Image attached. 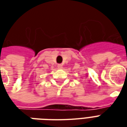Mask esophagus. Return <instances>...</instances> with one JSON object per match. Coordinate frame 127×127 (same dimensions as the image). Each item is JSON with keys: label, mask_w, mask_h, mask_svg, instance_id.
Listing matches in <instances>:
<instances>
[{"label": "esophagus", "mask_w": 127, "mask_h": 127, "mask_svg": "<svg viewBox=\"0 0 127 127\" xmlns=\"http://www.w3.org/2000/svg\"><path fill=\"white\" fill-rule=\"evenodd\" d=\"M57 66H58V69H62V68H63V65H62L61 64H58V65H57Z\"/></svg>", "instance_id": "obj_1"}]
</instances>
